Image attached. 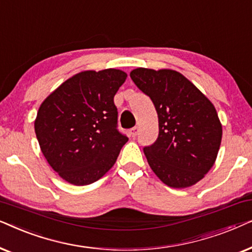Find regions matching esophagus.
Instances as JSON below:
<instances>
[{
	"mask_svg": "<svg viewBox=\"0 0 252 252\" xmlns=\"http://www.w3.org/2000/svg\"><path fill=\"white\" fill-rule=\"evenodd\" d=\"M137 133H139V128H137V127H133V128L129 129V135L132 137H135L137 135Z\"/></svg>",
	"mask_w": 252,
	"mask_h": 252,
	"instance_id": "34e87169",
	"label": "esophagus"
}]
</instances>
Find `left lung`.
I'll use <instances>...</instances> for the list:
<instances>
[{
	"instance_id": "1",
	"label": "left lung",
	"mask_w": 252,
	"mask_h": 252,
	"mask_svg": "<svg viewBox=\"0 0 252 252\" xmlns=\"http://www.w3.org/2000/svg\"><path fill=\"white\" fill-rule=\"evenodd\" d=\"M130 78L151 98L158 115L156 142L143 148L151 170L168 187L197 184L215 164L221 143L216 108L177 71L139 67Z\"/></svg>"
}]
</instances>
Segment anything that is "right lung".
I'll list each match as a JSON object with an SVG mask.
<instances>
[{"label": "right lung", "instance_id": "1", "mask_svg": "<svg viewBox=\"0 0 252 252\" xmlns=\"http://www.w3.org/2000/svg\"><path fill=\"white\" fill-rule=\"evenodd\" d=\"M127 74L84 71L64 81L40 105L34 122L41 151L53 170L74 186L101 179L128 137L117 129L113 102Z\"/></svg>", "mask_w": 252, "mask_h": 252}]
</instances>
